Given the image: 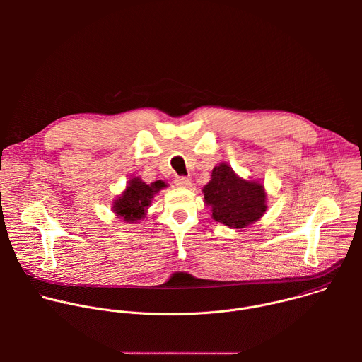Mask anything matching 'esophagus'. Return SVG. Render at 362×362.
<instances>
[{
    "label": "esophagus",
    "mask_w": 362,
    "mask_h": 362,
    "mask_svg": "<svg viewBox=\"0 0 362 362\" xmlns=\"http://www.w3.org/2000/svg\"><path fill=\"white\" fill-rule=\"evenodd\" d=\"M175 185L177 187H189L190 186V179L186 177V176H177L175 179Z\"/></svg>",
    "instance_id": "esophagus-1"
}]
</instances>
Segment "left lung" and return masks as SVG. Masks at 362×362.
Wrapping results in <instances>:
<instances>
[{
    "instance_id": "obj_1",
    "label": "left lung",
    "mask_w": 362,
    "mask_h": 362,
    "mask_svg": "<svg viewBox=\"0 0 362 362\" xmlns=\"http://www.w3.org/2000/svg\"><path fill=\"white\" fill-rule=\"evenodd\" d=\"M212 216L229 228L240 229L259 219L265 209V190L257 182L242 180L232 168L221 163L212 170L211 182L203 187Z\"/></svg>"
}]
</instances>
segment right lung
<instances>
[{
  "instance_id": "right-lung-1",
  "label": "right lung",
  "mask_w": 362,
  "mask_h": 362,
  "mask_svg": "<svg viewBox=\"0 0 362 362\" xmlns=\"http://www.w3.org/2000/svg\"><path fill=\"white\" fill-rule=\"evenodd\" d=\"M162 187H166V183L162 180L146 185L139 177H133L123 194L115 202V214L123 218L126 222H136L141 219L148 208L153 194L158 193Z\"/></svg>"
}]
</instances>
